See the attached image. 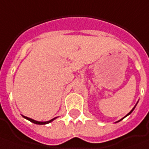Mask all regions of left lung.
I'll list each match as a JSON object with an SVG mask.
<instances>
[{
    "instance_id": "8db88e82",
    "label": "left lung",
    "mask_w": 149,
    "mask_h": 149,
    "mask_svg": "<svg viewBox=\"0 0 149 149\" xmlns=\"http://www.w3.org/2000/svg\"><path fill=\"white\" fill-rule=\"evenodd\" d=\"M134 108H135V106H134V108H133V109L131 110V111H130V113H129V114H127V115H126V116H129V115H130L131 113H132V111H133V110H134ZM126 116H125V117H126ZM125 117H124V118H125ZM124 118H123V119H124ZM123 119H121L120 120H122ZM120 120H119V121H120ZM119 121H117V122H119Z\"/></svg>"
}]
</instances>
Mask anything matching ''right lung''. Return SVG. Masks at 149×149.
<instances>
[{"label": "right lung", "mask_w": 149, "mask_h": 149, "mask_svg": "<svg viewBox=\"0 0 149 149\" xmlns=\"http://www.w3.org/2000/svg\"><path fill=\"white\" fill-rule=\"evenodd\" d=\"M24 118H25L26 120H29L30 122H32V123H33V124H36V125H46V124H49V123H50V122H52V121L54 120H55L56 118H54V119H52V120H50L49 121H45V122H41V121H37V120H33V119H30V118H29V117H26V116H24Z\"/></svg>", "instance_id": "add662e5"}]
</instances>
